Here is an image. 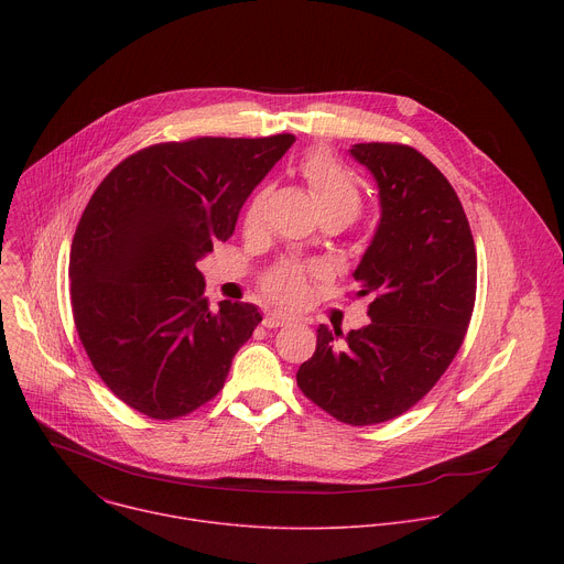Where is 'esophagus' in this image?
Listing matches in <instances>:
<instances>
[{
  "label": "esophagus",
  "instance_id": "obj_1",
  "mask_svg": "<svg viewBox=\"0 0 564 564\" xmlns=\"http://www.w3.org/2000/svg\"><path fill=\"white\" fill-rule=\"evenodd\" d=\"M290 321H292V316H288V314H283V312H268V314L263 316V326H265V328H281V326L290 324Z\"/></svg>",
  "mask_w": 564,
  "mask_h": 564
}]
</instances>
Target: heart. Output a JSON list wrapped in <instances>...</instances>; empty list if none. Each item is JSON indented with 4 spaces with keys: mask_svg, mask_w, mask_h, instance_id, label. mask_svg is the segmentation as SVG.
Instances as JSON below:
<instances>
[{
    "mask_svg": "<svg viewBox=\"0 0 564 564\" xmlns=\"http://www.w3.org/2000/svg\"><path fill=\"white\" fill-rule=\"evenodd\" d=\"M301 174L321 212L335 209V212L348 214L350 218L359 214L361 194L357 183L328 153H321V151L310 153L303 160ZM261 207H263V194L254 196V200L248 207V214H246L248 227H254L259 223ZM263 288L274 301L283 305L296 303L305 294V270L299 265L276 268L272 274L265 276Z\"/></svg>",
    "mask_w": 564,
    "mask_h": 564,
    "instance_id": "1",
    "label": "heart"
}]
</instances>
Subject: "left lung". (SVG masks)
Returning <instances> with one entry per match:
<instances>
[{"mask_svg": "<svg viewBox=\"0 0 564 564\" xmlns=\"http://www.w3.org/2000/svg\"><path fill=\"white\" fill-rule=\"evenodd\" d=\"M350 155L379 189L381 216L352 272L372 296L370 324L316 330L296 383L352 426L388 422L437 383L457 355L475 303L477 257L462 203L444 174L406 144L364 142Z\"/></svg>", "mask_w": 564, "mask_h": 564, "instance_id": "left-lung-1", "label": "left lung"}]
</instances>
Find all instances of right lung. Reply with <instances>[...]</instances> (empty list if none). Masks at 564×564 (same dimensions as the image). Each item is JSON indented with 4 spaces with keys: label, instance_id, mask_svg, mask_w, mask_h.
Here are the masks:
<instances>
[{
    "label": "right lung",
    "instance_id": "add662e5",
    "mask_svg": "<svg viewBox=\"0 0 564 564\" xmlns=\"http://www.w3.org/2000/svg\"><path fill=\"white\" fill-rule=\"evenodd\" d=\"M292 142L279 133L153 144L91 196L70 246L73 318L96 372L133 411L174 420L203 406L261 324L252 303L212 310L196 263L231 236Z\"/></svg>",
    "mask_w": 564,
    "mask_h": 564
}]
</instances>
